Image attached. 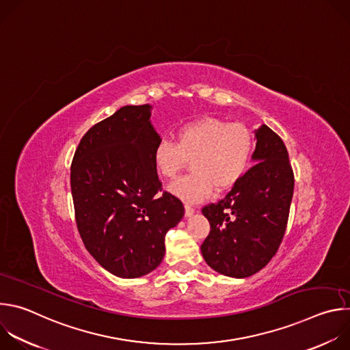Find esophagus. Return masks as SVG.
Returning a JSON list of instances; mask_svg holds the SVG:
<instances>
[{"label": "esophagus", "mask_w": 350, "mask_h": 350, "mask_svg": "<svg viewBox=\"0 0 350 350\" xmlns=\"http://www.w3.org/2000/svg\"><path fill=\"white\" fill-rule=\"evenodd\" d=\"M184 209H185V217H191L195 213V209L192 206H189V205H185Z\"/></svg>", "instance_id": "esophagus-1"}]
</instances>
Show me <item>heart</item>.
Returning a JSON list of instances; mask_svg holds the SVG:
<instances>
[{"mask_svg": "<svg viewBox=\"0 0 350 350\" xmlns=\"http://www.w3.org/2000/svg\"><path fill=\"white\" fill-rule=\"evenodd\" d=\"M255 135L243 123L205 116L181 124L176 142L161 138L152 149V162L163 178H174L187 161L193 173L170 184L169 191L188 204L208 199L215 187L223 192L237 185L251 166Z\"/></svg>", "mask_w": 350, "mask_h": 350, "instance_id": "b5f03b06", "label": "heart"}]
</instances>
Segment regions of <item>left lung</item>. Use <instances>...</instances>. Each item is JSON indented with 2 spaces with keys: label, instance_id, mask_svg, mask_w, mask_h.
I'll list each match as a JSON object with an SVG mask.
<instances>
[{
  "label": "left lung",
  "instance_id": "obj_1",
  "mask_svg": "<svg viewBox=\"0 0 350 350\" xmlns=\"http://www.w3.org/2000/svg\"><path fill=\"white\" fill-rule=\"evenodd\" d=\"M255 137V165L221 201L202 209L211 223L202 256L213 270L234 278L254 275L277 254L293 195L285 144L266 124Z\"/></svg>",
  "mask_w": 350,
  "mask_h": 350
}]
</instances>
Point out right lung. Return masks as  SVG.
<instances>
[{
  "label": "right lung",
  "instance_id": "right-lung-1",
  "mask_svg": "<svg viewBox=\"0 0 350 350\" xmlns=\"http://www.w3.org/2000/svg\"><path fill=\"white\" fill-rule=\"evenodd\" d=\"M149 118L148 104L127 105L94 124L80 139L70 166L84 246L120 278L155 270L165 256L166 232L184 216L180 199L162 191L152 162L161 137Z\"/></svg>",
  "mask_w": 350,
  "mask_h": 350
}]
</instances>
